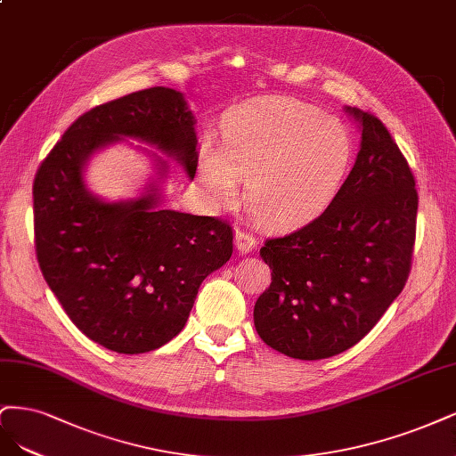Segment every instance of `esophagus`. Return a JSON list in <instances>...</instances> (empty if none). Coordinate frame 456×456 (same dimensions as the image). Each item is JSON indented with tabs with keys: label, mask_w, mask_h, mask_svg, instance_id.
I'll use <instances>...</instances> for the list:
<instances>
[{
	"label": "esophagus",
	"mask_w": 456,
	"mask_h": 456,
	"mask_svg": "<svg viewBox=\"0 0 456 456\" xmlns=\"http://www.w3.org/2000/svg\"><path fill=\"white\" fill-rule=\"evenodd\" d=\"M234 246H237V249H239L240 254H249L257 246V240L249 232L239 229L237 234H234Z\"/></svg>",
	"instance_id": "esophagus-1"
}]
</instances>
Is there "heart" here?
I'll return each instance as SVG.
<instances>
[{"instance_id": "obj_1", "label": "heart", "mask_w": 456, "mask_h": 456, "mask_svg": "<svg viewBox=\"0 0 456 456\" xmlns=\"http://www.w3.org/2000/svg\"><path fill=\"white\" fill-rule=\"evenodd\" d=\"M225 150L207 142L199 183L212 207H229L246 178V207L256 222L284 231L324 210L348 168L346 126L314 106L291 98H261L232 111Z\"/></svg>"}]
</instances>
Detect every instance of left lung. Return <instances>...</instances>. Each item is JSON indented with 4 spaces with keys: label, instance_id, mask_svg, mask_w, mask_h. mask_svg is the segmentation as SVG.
<instances>
[{
    "label": "left lung",
    "instance_id": "obj_1",
    "mask_svg": "<svg viewBox=\"0 0 456 456\" xmlns=\"http://www.w3.org/2000/svg\"><path fill=\"white\" fill-rule=\"evenodd\" d=\"M346 111L362 126L348 178L311 224L259 249L273 282L254 306L257 335L297 360L360 343L402 293L413 259V172L375 115Z\"/></svg>",
    "mask_w": 456,
    "mask_h": 456
}]
</instances>
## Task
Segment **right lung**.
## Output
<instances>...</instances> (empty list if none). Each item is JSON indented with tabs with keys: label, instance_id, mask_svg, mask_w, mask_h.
<instances>
[{
	"label": "right lung",
	"instance_id": "1",
	"mask_svg": "<svg viewBox=\"0 0 456 456\" xmlns=\"http://www.w3.org/2000/svg\"><path fill=\"white\" fill-rule=\"evenodd\" d=\"M123 136L157 145L195 178V117L182 93L151 86L96 106L37 168L36 254L73 324L113 352L142 354L183 330L202 281L232 254V229L219 217L163 210L157 183L134 200L94 197L86 160ZM157 168L160 180L167 160L157 157Z\"/></svg>",
	"mask_w": 456,
	"mask_h": 456
}]
</instances>
